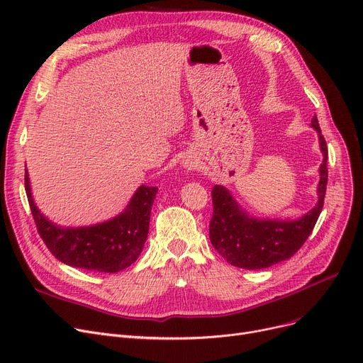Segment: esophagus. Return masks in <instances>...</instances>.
Here are the masks:
<instances>
[{
	"label": "esophagus",
	"mask_w": 363,
	"mask_h": 363,
	"mask_svg": "<svg viewBox=\"0 0 363 363\" xmlns=\"http://www.w3.org/2000/svg\"><path fill=\"white\" fill-rule=\"evenodd\" d=\"M182 166H184V169H186V170H191L193 167H194V162L191 160V159H184L182 160Z\"/></svg>",
	"instance_id": "34e87169"
}]
</instances>
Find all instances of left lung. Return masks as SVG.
I'll return each mask as SVG.
<instances>
[{
    "mask_svg": "<svg viewBox=\"0 0 363 363\" xmlns=\"http://www.w3.org/2000/svg\"><path fill=\"white\" fill-rule=\"evenodd\" d=\"M311 126L318 132L322 163L319 166L318 203L297 219L256 218L247 213L230 189L215 185L212 189L213 218L211 220V241L228 263L242 269H263L290 259L311 235L322 212L328 182V150L322 137L316 114Z\"/></svg>",
    "mask_w": 363,
    "mask_h": 363,
    "instance_id": "8db88e82",
    "label": "left lung"
}]
</instances>
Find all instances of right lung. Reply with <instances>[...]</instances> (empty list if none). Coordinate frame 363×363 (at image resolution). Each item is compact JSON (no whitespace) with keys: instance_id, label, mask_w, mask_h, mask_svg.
Here are the masks:
<instances>
[{"instance_id":"right-lung-1","label":"right lung","mask_w":363,"mask_h":363,"mask_svg":"<svg viewBox=\"0 0 363 363\" xmlns=\"http://www.w3.org/2000/svg\"><path fill=\"white\" fill-rule=\"evenodd\" d=\"M25 186L30 211L48 250L72 268L114 274L126 269L141 255L148 235L150 212L157 186L141 185L125 211L108 220L88 226H60L35 204L29 174Z\"/></svg>"}]
</instances>
